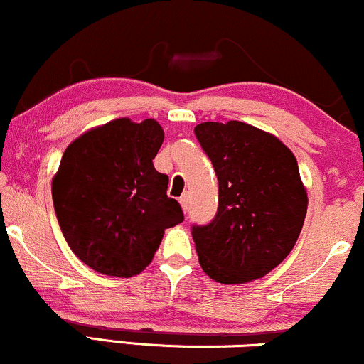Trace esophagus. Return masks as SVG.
Segmentation results:
<instances>
[{
    "label": "esophagus",
    "instance_id": "esophagus-1",
    "mask_svg": "<svg viewBox=\"0 0 364 364\" xmlns=\"http://www.w3.org/2000/svg\"><path fill=\"white\" fill-rule=\"evenodd\" d=\"M181 205H182V209H183V213H187V208H189V196L187 194H182L181 196Z\"/></svg>",
    "mask_w": 364,
    "mask_h": 364
}]
</instances>
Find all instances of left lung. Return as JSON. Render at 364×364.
<instances>
[{
    "mask_svg": "<svg viewBox=\"0 0 364 364\" xmlns=\"http://www.w3.org/2000/svg\"><path fill=\"white\" fill-rule=\"evenodd\" d=\"M194 133L219 183L216 216L192 226L200 267L219 284L262 278L302 231L307 191L297 160L277 136L241 121H205Z\"/></svg>",
    "mask_w": 364,
    "mask_h": 364,
    "instance_id": "1",
    "label": "left lung"
}]
</instances>
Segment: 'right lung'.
Here are the masks:
<instances>
[{
  "label": "right lung",
  "mask_w": 364,
  "mask_h": 364,
  "mask_svg": "<svg viewBox=\"0 0 364 364\" xmlns=\"http://www.w3.org/2000/svg\"><path fill=\"white\" fill-rule=\"evenodd\" d=\"M164 143L155 119H113L65 148L52 199L67 245L80 262L109 277L145 270L167 228L183 221L167 196L168 177L154 159Z\"/></svg>",
  "instance_id": "right-lung-1"
}]
</instances>
